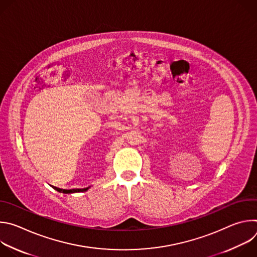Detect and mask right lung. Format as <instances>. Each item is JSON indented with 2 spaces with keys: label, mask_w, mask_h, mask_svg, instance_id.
<instances>
[{
  "label": "right lung",
  "mask_w": 257,
  "mask_h": 257,
  "mask_svg": "<svg viewBox=\"0 0 257 257\" xmlns=\"http://www.w3.org/2000/svg\"><path fill=\"white\" fill-rule=\"evenodd\" d=\"M90 188V186L86 187V188H83V189H72V190H62V189H57L59 192H63V193H74V192H84V191H87L88 189Z\"/></svg>",
  "instance_id": "obj_1"
}]
</instances>
